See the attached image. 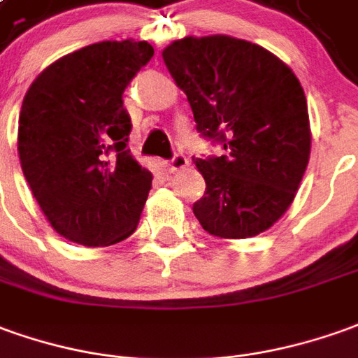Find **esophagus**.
I'll use <instances>...</instances> for the list:
<instances>
[{
  "label": "esophagus",
  "mask_w": 358,
  "mask_h": 358,
  "mask_svg": "<svg viewBox=\"0 0 358 358\" xmlns=\"http://www.w3.org/2000/svg\"><path fill=\"white\" fill-rule=\"evenodd\" d=\"M165 171L167 173H175V171H183L189 167V159L185 157L183 154H175L173 159H169V162H165L164 164Z\"/></svg>",
  "instance_id": "esophagus-1"
}]
</instances>
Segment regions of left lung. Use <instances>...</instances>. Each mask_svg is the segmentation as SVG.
<instances>
[{"mask_svg": "<svg viewBox=\"0 0 358 358\" xmlns=\"http://www.w3.org/2000/svg\"><path fill=\"white\" fill-rule=\"evenodd\" d=\"M162 56L196 130L226 150L194 162L206 181L194 216L224 240L268 230L294 201L310 159L308 103L294 71L263 46L228 34L185 36Z\"/></svg>", "mask_w": 358, "mask_h": 358, "instance_id": "8db88e82", "label": "left lung"}]
</instances>
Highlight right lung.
I'll return each instance as SVG.
<instances>
[{"mask_svg": "<svg viewBox=\"0 0 358 358\" xmlns=\"http://www.w3.org/2000/svg\"><path fill=\"white\" fill-rule=\"evenodd\" d=\"M154 56L146 41H103L44 68L24 95L17 150L24 179L66 240L105 248L136 230L152 173L127 148L122 93Z\"/></svg>", "mask_w": 358, "mask_h": 358, "instance_id": "right-lung-1", "label": "right lung"}]
</instances>
